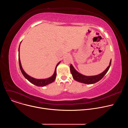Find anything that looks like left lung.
Here are the masks:
<instances>
[{"instance_id":"8db88e82","label":"left lung","mask_w":128,"mask_h":128,"mask_svg":"<svg viewBox=\"0 0 128 128\" xmlns=\"http://www.w3.org/2000/svg\"><path fill=\"white\" fill-rule=\"evenodd\" d=\"M111 63L112 59L110 61V63H109V66L107 67V68L103 72H102L101 74L96 76H86L83 74H82L75 69V68L72 66V64H71L70 66V71L72 75L73 78H74V80H76V81L81 83H84L86 84H93L99 82L104 77V76L106 74V73L108 71L109 68H110Z\"/></svg>"}]
</instances>
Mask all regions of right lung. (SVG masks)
<instances>
[{
    "label": "right lung",
    "mask_w": 128,
    "mask_h": 128,
    "mask_svg": "<svg viewBox=\"0 0 128 128\" xmlns=\"http://www.w3.org/2000/svg\"><path fill=\"white\" fill-rule=\"evenodd\" d=\"M21 42H20V44H21ZM20 44L19 48V62L20 70L22 73L23 75L31 83L33 84H34L36 86H46V85L54 82V80L56 79V75H57L56 68H57V67L58 66V65L60 64V62H59L57 64L53 75L52 76H50V78H46V79H36V78H33L29 76V75H28L24 71V70H23V69L22 67V65H21L20 59Z\"/></svg>",
    "instance_id": "right-lung-1"
}]
</instances>
